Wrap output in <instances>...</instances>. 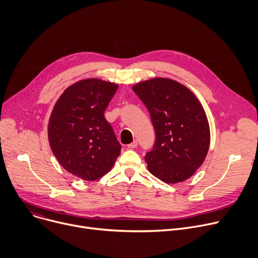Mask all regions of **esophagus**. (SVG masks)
<instances>
[{"mask_svg": "<svg viewBox=\"0 0 258 258\" xmlns=\"http://www.w3.org/2000/svg\"><path fill=\"white\" fill-rule=\"evenodd\" d=\"M137 146H138V142H137L136 140H134L131 144L127 145V148H131V149H132V148H136Z\"/></svg>", "mask_w": 258, "mask_h": 258, "instance_id": "esophagus-1", "label": "esophagus"}]
</instances>
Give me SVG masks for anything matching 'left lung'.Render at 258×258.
Segmentation results:
<instances>
[{
	"label": "left lung",
	"mask_w": 258,
	"mask_h": 258,
	"mask_svg": "<svg viewBox=\"0 0 258 258\" xmlns=\"http://www.w3.org/2000/svg\"><path fill=\"white\" fill-rule=\"evenodd\" d=\"M133 90L149 111L156 143L145 161L149 172L167 183L190 178L208 156L211 132L205 111L184 85L167 78L139 82Z\"/></svg>",
	"instance_id": "obj_1"
}]
</instances>
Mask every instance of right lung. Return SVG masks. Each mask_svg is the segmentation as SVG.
<instances>
[{
  "mask_svg": "<svg viewBox=\"0 0 258 258\" xmlns=\"http://www.w3.org/2000/svg\"><path fill=\"white\" fill-rule=\"evenodd\" d=\"M117 89L112 82L81 80L64 90L50 113V149L67 172L81 179L104 176L119 157L121 145L104 115Z\"/></svg>",
  "mask_w": 258,
  "mask_h": 258,
  "instance_id": "obj_1",
  "label": "right lung"
}]
</instances>
